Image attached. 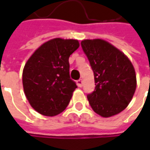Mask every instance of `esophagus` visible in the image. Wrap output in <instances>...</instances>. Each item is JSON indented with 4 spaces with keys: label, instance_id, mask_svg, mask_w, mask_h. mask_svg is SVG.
<instances>
[{
    "label": "esophagus",
    "instance_id": "34e87169",
    "mask_svg": "<svg viewBox=\"0 0 150 150\" xmlns=\"http://www.w3.org/2000/svg\"><path fill=\"white\" fill-rule=\"evenodd\" d=\"M77 85H78L79 88H82L83 85V79H78V81H77Z\"/></svg>",
    "mask_w": 150,
    "mask_h": 150
}]
</instances>
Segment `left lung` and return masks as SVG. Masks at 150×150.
<instances>
[{
  "label": "left lung",
  "instance_id": "8db88e82",
  "mask_svg": "<svg viewBox=\"0 0 150 150\" xmlns=\"http://www.w3.org/2000/svg\"><path fill=\"white\" fill-rule=\"evenodd\" d=\"M81 46L94 74L95 89L87 96L90 106L104 118L122 112L136 89L133 64L121 51L106 41L83 40Z\"/></svg>",
  "mask_w": 150,
  "mask_h": 150
}]
</instances>
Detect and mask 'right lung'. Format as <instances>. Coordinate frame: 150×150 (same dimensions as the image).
I'll use <instances>...</instances> for the list:
<instances>
[{"label": "right lung", "mask_w": 150, "mask_h": 150, "mask_svg": "<svg viewBox=\"0 0 150 150\" xmlns=\"http://www.w3.org/2000/svg\"><path fill=\"white\" fill-rule=\"evenodd\" d=\"M79 47L78 40L54 38L42 44L26 62L23 88L31 106L45 116L65 110L77 88L69 74V57Z\"/></svg>", "instance_id": "obj_1"}]
</instances>
